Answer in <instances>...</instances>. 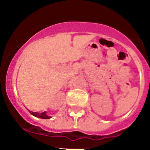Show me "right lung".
I'll list each match as a JSON object with an SVG mask.
<instances>
[{
  "instance_id": "add662e5",
  "label": "right lung",
  "mask_w": 150,
  "mask_h": 150,
  "mask_svg": "<svg viewBox=\"0 0 150 150\" xmlns=\"http://www.w3.org/2000/svg\"><path fill=\"white\" fill-rule=\"evenodd\" d=\"M30 113H31L33 115L37 117H40V118L42 119H49L51 118L50 116H48V115H46V112H43L42 113H39V112H32V111H29Z\"/></svg>"
}]
</instances>
